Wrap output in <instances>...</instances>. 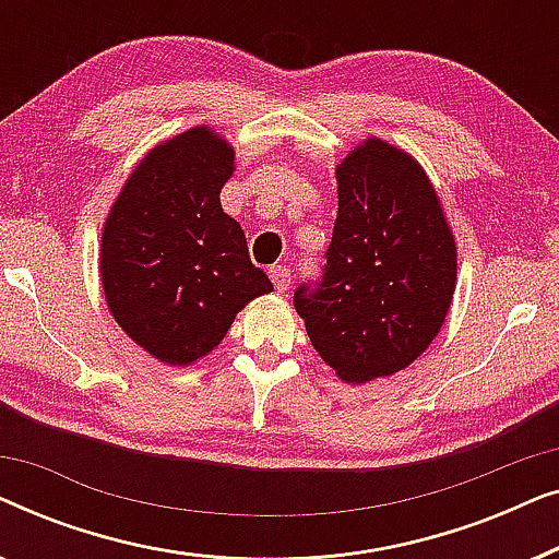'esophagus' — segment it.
Returning a JSON list of instances; mask_svg holds the SVG:
<instances>
[{"mask_svg":"<svg viewBox=\"0 0 559 559\" xmlns=\"http://www.w3.org/2000/svg\"><path fill=\"white\" fill-rule=\"evenodd\" d=\"M270 277H272L274 289H277V293H285V289L289 287V270H287V266H272Z\"/></svg>","mask_w":559,"mask_h":559,"instance_id":"obj_1","label":"esophagus"}]
</instances>
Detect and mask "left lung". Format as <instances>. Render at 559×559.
<instances>
[{
  "instance_id": "left-lung-1",
  "label": "left lung",
  "mask_w": 559,
  "mask_h": 559,
  "mask_svg": "<svg viewBox=\"0 0 559 559\" xmlns=\"http://www.w3.org/2000/svg\"><path fill=\"white\" fill-rule=\"evenodd\" d=\"M338 216L323 282L295 293L318 356L346 384L407 369L445 323L457 247L409 152L369 136L335 165Z\"/></svg>"
}]
</instances>
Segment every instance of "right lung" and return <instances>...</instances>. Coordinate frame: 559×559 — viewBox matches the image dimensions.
I'll list each match as a JSON object with an SVG mask.
<instances>
[{
  "label": "right lung",
  "mask_w": 559,
  "mask_h": 559,
  "mask_svg": "<svg viewBox=\"0 0 559 559\" xmlns=\"http://www.w3.org/2000/svg\"><path fill=\"white\" fill-rule=\"evenodd\" d=\"M234 159L213 127H190L136 163L104 221L98 274L111 318L167 366L209 356L236 312L272 293L239 221L221 209Z\"/></svg>",
  "instance_id": "right-lung-1"
}]
</instances>
